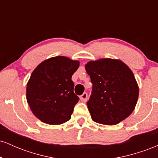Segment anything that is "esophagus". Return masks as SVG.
<instances>
[{"label": "esophagus", "mask_w": 158, "mask_h": 158, "mask_svg": "<svg viewBox=\"0 0 158 158\" xmlns=\"http://www.w3.org/2000/svg\"><path fill=\"white\" fill-rule=\"evenodd\" d=\"M80 99L82 102H86L88 100V94L87 93H83L82 95L80 96Z\"/></svg>", "instance_id": "34e87169"}]
</instances>
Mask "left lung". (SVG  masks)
Listing matches in <instances>:
<instances>
[{
  "instance_id": "1",
  "label": "left lung",
  "mask_w": 158,
  "mask_h": 158,
  "mask_svg": "<svg viewBox=\"0 0 158 158\" xmlns=\"http://www.w3.org/2000/svg\"><path fill=\"white\" fill-rule=\"evenodd\" d=\"M93 84L88 110L94 122L112 126L132 113L139 88L131 69L122 61L102 59L85 64Z\"/></svg>"
}]
</instances>
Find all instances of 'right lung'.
Segmentation results:
<instances>
[{
  "instance_id": "1",
  "label": "right lung",
  "mask_w": 158,
  "mask_h": 158,
  "mask_svg": "<svg viewBox=\"0 0 158 158\" xmlns=\"http://www.w3.org/2000/svg\"><path fill=\"white\" fill-rule=\"evenodd\" d=\"M79 61L56 56L39 64L27 85V100L34 115L49 125L62 124L71 117L79 97L72 75Z\"/></svg>"
}]
</instances>
